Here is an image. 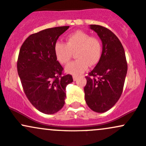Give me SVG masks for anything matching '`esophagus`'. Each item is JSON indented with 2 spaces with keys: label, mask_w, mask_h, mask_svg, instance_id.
<instances>
[{
  "label": "esophagus",
  "mask_w": 146,
  "mask_h": 146,
  "mask_svg": "<svg viewBox=\"0 0 146 146\" xmlns=\"http://www.w3.org/2000/svg\"><path fill=\"white\" fill-rule=\"evenodd\" d=\"M73 80H74V81H76V80H77V76H73Z\"/></svg>",
  "instance_id": "obj_1"
}]
</instances>
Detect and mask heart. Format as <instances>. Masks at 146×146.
Returning a JSON list of instances; mask_svg holds the SVG:
<instances>
[{"mask_svg":"<svg viewBox=\"0 0 146 146\" xmlns=\"http://www.w3.org/2000/svg\"><path fill=\"white\" fill-rule=\"evenodd\" d=\"M56 60L62 65L67 64L72 54L76 60L65 67V71L73 75L84 73L88 67L94 66L100 61L102 54V44L98 37H90L87 33L76 31L67 36L66 43L56 42L54 45Z\"/></svg>","mask_w":146,"mask_h":146,"instance_id":"b5f03b06","label":"heart"}]
</instances>
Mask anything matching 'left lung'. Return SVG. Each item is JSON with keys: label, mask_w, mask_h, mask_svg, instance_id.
<instances>
[{"label": "left lung", "mask_w": 146, "mask_h": 146, "mask_svg": "<svg viewBox=\"0 0 146 146\" xmlns=\"http://www.w3.org/2000/svg\"><path fill=\"white\" fill-rule=\"evenodd\" d=\"M89 26L101 40L102 54L89 76H86L85 100L92 111L104 113L112 108L121 96L127 64L123 45L113 33L99 25Z\"/></svg>", "instance_id": "8db88e82"}]
</instances>
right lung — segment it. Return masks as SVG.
Returning <instances> with one entry per match:
<instances>
[{"label":"right lung","mask_w":146,"mask_h":146,"mask_svg":"<svg viewBox=\"0 0 146 146\" xmlns=\"http://www.w3.org/2000/svg\"><path fill=\"white\" fill-rule=\"evenodd\" d=\"M70 26L43 30L25 40L19 51L17 71L30 102L45 114L60 111L66 98L65 89L72 75L62 76L63 68L56 60L54 45Z\"/></svg>","instance_id":"1"}]
</instances>
